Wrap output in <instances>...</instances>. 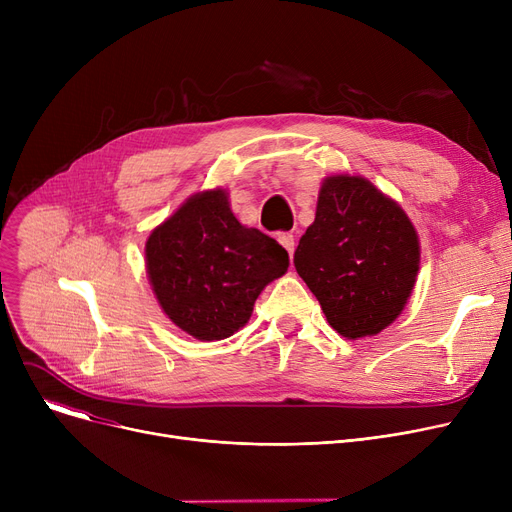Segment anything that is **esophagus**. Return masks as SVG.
I'll return each mask as SVG.
<instances>
[{
    "label": "esophagus",
    "mask_w": 512,
    "mask_h": 512,
    "mask_svg": "<svg viewBox=\"0 0 512 512\" xmlns=\"http://www.w3.org/2000/svg\"><path fill=\"white\" fill-rule=\"evenodd\" d=\"M278 242L288 251V255L292 257V253H294V236L292 234H280Z\"/></svg>",
    "instance_id": "esophagus-1"
}]
</instances>
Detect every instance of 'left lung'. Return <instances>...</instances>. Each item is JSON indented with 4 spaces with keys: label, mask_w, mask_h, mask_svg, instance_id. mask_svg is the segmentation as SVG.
<instances>
[{
    "label": "left lung",
    "mask_w": 512,
    "mask_h": 512,
    "mask_svg": "<svg viewBox=\"0 0 512 512\" xmlns=\"http://www.w3.org/2000/svg\"><path fill=\"white\" fill-rule=\"evenodd\" d=\"M419 261L417 230L394 199L363 176L324 178L294 267L340 336L386 330L411 297Z\"/></svg>",
    "instance_id": "left-lung-1"
}]
</instances>
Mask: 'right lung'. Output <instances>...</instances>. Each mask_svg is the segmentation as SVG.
<instances>
[{"instance_id": "right-lung-1", "label": "right lung", "mask_w": 512, "mask_h": 512, "mask_svg": "<svg viewBox=\"0 0 512 512\" xmlns=\"http://www.w3.org/2000/svg\"><path fill=\"white\" fill-rule=\"evenodd\" d=\"M145 263L161 311L188 336L211 342L247 324L261 290L286 274L288 253L236 220L226 188H211L153 228Z\"/></svg>"}]
</instances>
